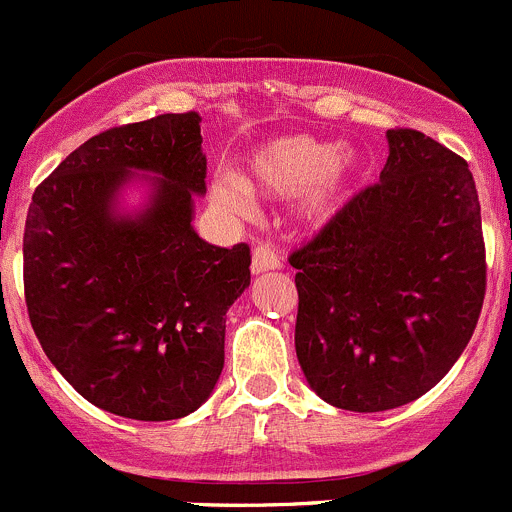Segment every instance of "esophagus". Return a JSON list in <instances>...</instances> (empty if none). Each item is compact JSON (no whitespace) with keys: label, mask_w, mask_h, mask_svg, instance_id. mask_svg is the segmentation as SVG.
I'll return each mask as SVG.
<instances>
[{"label":"esophagus","mask_w":512,"mask_h":512,"mask_svg":"<svg viewBox=\"0 0 512 512\" xmlns=\"http://www.w3.org/2000/svg\"><path fill=\"white\" fill-rule=\"evenodd\" d=\"M276 268H281V256L276 254L273 249H268V246H258L254 249V261H251V271L256 273H266V271H276Z\"/></svg>","instance_id":"obj_1"}]
</instances>
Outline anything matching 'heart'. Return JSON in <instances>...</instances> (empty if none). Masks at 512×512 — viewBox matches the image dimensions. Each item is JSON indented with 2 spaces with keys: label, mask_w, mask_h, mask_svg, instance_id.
<instances>
[{
  "label": "heart",
  "mask_w": 512,
  "mask_h": 512,
  "mask_svg": "<svg viewBox=\"0 0 512 512\" xmlns=\"http://www.w3.org/2000/svg\"><path fill=\"white\" fill-rule=\"evenodd\" d=\"M361 171L356 151L316 136L288 134L258 146L249 156V174H224L211 184V196L231 214H249L251 191L266 196L296 194V214L323 224L341 211Z\"/></svg>",
  "instance_id": "b5f03b06"
}]
</instances>
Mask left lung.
<instances>
[{
	"instance_id": "obj_1",
	"label": "left lung",
	"mask_w": 512,
	"mask_h": 512,
	"mask_svg": "<svg viewBox=\"0 0 512 512\" xmlns=\"http://www.w3.org/2000/svg\"><path fill=\"white\" fill-rule=\"evenodd\" d=\"M386 139L381 181L288 258L303 376L318 398L356 413L428 393L468 346L485 296L468 164L421 131Z\"/></svg>"
}]
</instances>
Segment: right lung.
I'll use <instances>...</instances> for the list:
<instances>
[{"mask_svg": "<svg viewBox=\"0 0 512 512\" xmlns=\"http://www.w3.org/2000/svg\"><path fill=\"white\" fill-rule=\"evenodd\" d=\"M201 116L161 114L91 136L34 191L24 293L44 353L74 391L134 421H174L224 371L226 311L249 246L194 229L206 194Z\"/></svg>", "mask_w": 512, "mask_h": 512, "instance_id": "add662e5", "label": "right lung"}]
</instances>
